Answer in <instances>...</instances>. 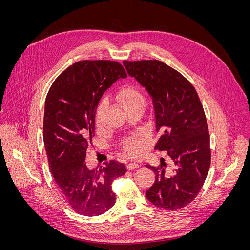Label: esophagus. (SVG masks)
Instances as JSON below:
<instances>
[{"label": "esophagus", "instance_id": "1", "mask_svg": "<svg viewBox=\"0 0 250 250\" xmlns=\"http://www.w3.org/2000/svg\"><path fill=\"white\" fill-rule=\"evenodd\" d=\"M139 167H140V165H138V164H127L126 165V169L127 170H132V169L139 168Z\"/></svg>", "mask_w": 250, "mask_h": 250}]
</instances>
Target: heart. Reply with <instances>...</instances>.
Wrapping results in <instances>:
<instances>
[{
  "label": "heart",
  "instance_id": "b5f03b06",
  "mask_svg": "<svg viewBox=\"0 0 250 250\" xmlns=\"http://www.w3.org/2000/svg\"><path fill=\"white\" fill-rule=\"evenodd\" d=\"M116 99L122 107L126 111L132 108H144L146 104V98L141 90L134 86H123L118 90L116 95ZM104 104H101L97 109L96 120L98 123L101 121L102 113L104 110ZM142 140L135 138L126 143L125 148L129 153H137L141 149Z\"/></svg>",
  "mask_w": 250,
  "mask_h": 250
}]
</instances>
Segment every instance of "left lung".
I'll return each instance as SVG.
<instances>
[{
    "label": "left lung",
    "instance_id": "1",
    "mask_svg": "<svg viewBox=\"0 0 250 250\" xmlns=\"http://www.w3.org/2000/svg\"><path fill=\"white\" fill-rule=\"evenodd\" d=\"M123 63L152 99L155 130L161 134L154 148L167 151L174 166L170 175L164 168L163 158L160 167L146 166L155 174L146 196L157 208H183L200 191L210 166L209 132L196 90L183 75L161 61Z\"/></svg>",
    "mask_w": 250,
    "mask_h": 250
}]
</instances>
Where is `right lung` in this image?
Segmentation results:
<instances>
[{
    "label": "right lung",
    "mask_w": 250,
    "mask_h": 250,
    "mask_svg": "<svg viewBox=\"0 0 250 250\" xmlns=\"http://www.w3.org/2000/svg\"><path fill=\"white\" fill-rule=\"evenodd\" d=\"M121 78L126 73L117 62L80 61L55 80L44 102L42 131L50 170L63 199L85 216L103 214L115 204L111 184L126 171L116 161L94 169L85 164L99 102Z\"/></svg>",
    "instance_id": "obj_1"
}]
</instances>
